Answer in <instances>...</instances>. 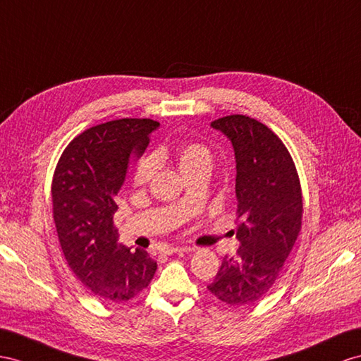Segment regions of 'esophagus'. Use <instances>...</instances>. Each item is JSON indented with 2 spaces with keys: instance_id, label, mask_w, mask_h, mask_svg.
<instances>
[{
  "instance_id": "34e87169",
  "label": "esophagus",
  "mask_w": 361,
  "mask_h": 361,
  "mask_svg": "<svg viewBox=\"0 0 361 361\" xmlns=\"http://www.w3.org/2000/svg\"><path fill=\"white\" fill-rule=\"evenodd\" d=\"M195 248L193 247H166L164 248V253L166 255H173V253H181V252H193Z\"/></svg>"
}]
</instances>
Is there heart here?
I'll use <instances>...</instances> for the list:
<instances>
[{"instance_id": "b5f03b06", "label": "heart", "mask_w": 361, "mask_h": 361, "mask_svg": "<svg viewBox=\"0 0 361 361\" xmlns=\"http://www.w3.org/2000/svg\"><path fill=\"white\" fill-rule=\"evenodd\" d=\"M178 166L184 175H188L193 171H197L198 168H202V166H207L210 168L212 163V154L209 151V147L204 146L202 143L198 142H189L186 145H183L178 149ZM154 172V159L152 157H143V159L135 164L134 169V181L137 184H143L146 181H149Z\"/></svg>"}]
</instances>
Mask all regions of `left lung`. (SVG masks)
Returning a JSON list of instances; mask_svg holds the SVG:
<instances>
[{
    "label": "left lung",
    "mask_w": 361,
    "mask_h": 361,
    "mask_svg": "<svg viewBox=\"0 0 361 361\" xmlns=\"http://www.w3.org/2000/svg\"><path fill=\"white\" fill-rule=\"evenodd\" d=\"M212 128L232 142L236 159L235 257H224L207 290L227 305H250L269 293L302 228V189L294 161L269 126L243 114Z\"/></svg>",
    "instance_id": "obj_1"
}]
</instances>
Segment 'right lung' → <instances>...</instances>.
<instances>
[{
  "mask_svg": "<svg viewBox=\"0 0 361 361\" xmlns=\"http://www.w3.org/2000/svg\"><path fill=\"white\" fill-rule=\"evenodd\" d=\"M159 126L151 118H118L88 128L68 143L54 169L53 219L63 256L92 295L108 303L135 298L157 270L146 250L117 243L113 219L128 166Z\"/></svg>",
  "mask_w": 361,
  "mask_h": 361,
  "instance_id": "obj_1",
  "label": "right lung"
}]
</instances>
